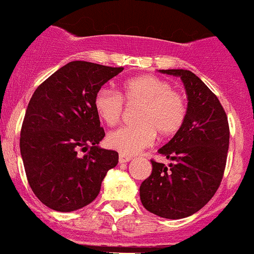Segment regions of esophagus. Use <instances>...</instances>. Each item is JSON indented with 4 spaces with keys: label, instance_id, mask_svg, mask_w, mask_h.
I'll return each mask as SVG.
<instances>
[{
    "label": "esophagus",
    "instance_id": "34e87169",
    "mask_svg": "<svg viewBox=\"0 0 254 254\" xmlns=\"http://www.w3.org/2000/svg\"><path fill=\"white\" fill-rule=\"evenodd\" d=\"M133 158L130 157V155H125V154H120L119 157V162L120 163H127L129 162V160H132Z\"/></svg>",
    "mask_w": 254,
    "mask_h": 254
}]
</instances>
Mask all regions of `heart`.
<instances>
[{"label":"heart","mask_w":254,"mask_h":254,"mask_svg":"<svg viewBox=\"0 0 254 254\" xmlns=\"http://www.w3.org/2000/svg\"><path fill=\"white\" fill-rule=\"evenodd\" d=\"M128 105H139L134 126L119 128L109 133L110 148L125 155H134L154 142L155 134L162 138L177 134L187 119V105L172 85L153 75H138L121 84V95L109 89L95 94L94 109L107 126L119 124L124 111V100Z\"/></svg>","instance_id":"heart-1"}]
</instances>
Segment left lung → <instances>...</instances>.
I'll return each mask as SVG.
<instances>
[{
	"label": "left lung",
	"instance_id": "8db88e82",
	"mask_svg": "<svg viewBox=\"0 0 254 254\" xmlns=\"http://www.w3.org/2000/svg\"><path fill=\"white\" fill-rule=\"evenodd\" d=\"M180 77L188 96L187 119L179 132L158 153L173 160L169 167L152 160V174L140 184L142 205L170 220L197 212L215 195L227 159L230 128L223 107L194 72L159 70Z\"/></svg>",
	"mask_w": 254,
	"mask_h": 254
}]
</instances>
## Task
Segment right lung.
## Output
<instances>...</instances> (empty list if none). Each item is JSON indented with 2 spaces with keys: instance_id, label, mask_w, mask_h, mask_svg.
<instances>
[{
  "instance_id": "right-lung-1",
  "label": "right lung",
  "mask_w": 254,
  "mask_h": 254,
  "mask_svg": "<svg viewBox=\"0 0 254 254\" xmlns=\"http://www.w3.org/2000/svg\"><path fill=\"white\" fill-rule=\"evenodd\" d=\"M122 70L77 60L57 70L34 91L19 147L29 185L45 206L60 212L86 206L119 163L116 150L99 147L105 132L94 97Z\"/></svg>"
}]
</instances>
